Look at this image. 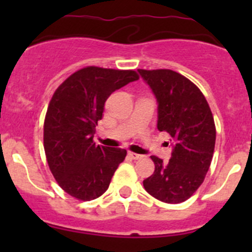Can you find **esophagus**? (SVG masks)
Masks as SVG:
<instances>
[{"label":"esophagus","instance_id":"esophagus-1","mask_svg":"<svg viewBox=\"0 0 252 252\" xmlns=\"http://www.w3.org/2000/svg\"><path fill=\"white\" fill-rule=\"evenodd\" d=\"M128 155H129V157H130V158H133V159H139V158H141V155L135 154V152H130V151H129Z\"/></svg>","mask_w":252,"mask_h":252}]
</instances>
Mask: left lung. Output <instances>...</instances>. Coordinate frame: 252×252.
I'll use <instances>...</instances> for the list:
<instances>
[{
  "label": "left lung",
  "mask_w": 252,
  "mask_h": 252,
  "mask_svg": "<svg viewBox=\"0 0 252 252\" xmlns=\"http://www.w3.org/2000/svg\"><path fill=\"white\" fill-rule=\"evenodd\" d=\"M138 72L156 97L157 129L172 136L169 162L151 156L155 172L144 188L159 201L180 204L199 189L210 168L216 142L212 112L200 89L179 73Z\"/></svg>",
  "instance_id": "left-lung-1"
}]
</instances>
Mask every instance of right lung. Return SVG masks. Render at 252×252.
<instances>
[{
  "mask_svg": "<svg viewBox=\"0 0 252 252\" xmlns=\"http://www.w3.org/2000/svg\"><path fill=\"white\" fill-rule=\"evenodd\" d=\"M138 79L134 70L86 67L53 94L45 117V154L58 185L70 196L90 201L110 187L126 151L96 145L95 126L108 96Z\"/></svg>",
  "mask_w": 252,
  "mask_h": 252,
  "instance_id": "1",
  "label": "right lung"
}]
</instances>
